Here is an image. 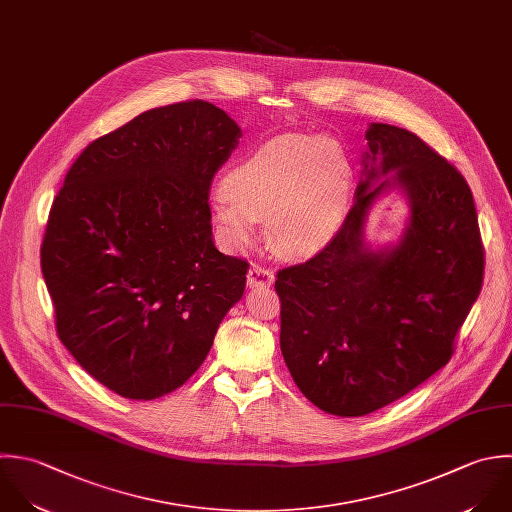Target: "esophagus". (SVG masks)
<instances>
[{"label":"esophagus","mask_w":512,"mask_h":512,"mask_svg":"<svg viewBox=\"0 0 512 512\" xmlns=\"http://www.w3.org/2000/svg\"><path fill=\"white\" fill-rule=\"evenodd\" d=\"M273 281H275L273 271L263 265H253L247 273L249 287H269V285H273Z\"/></svg>","instance_id":"34e87169"}]
</instances>
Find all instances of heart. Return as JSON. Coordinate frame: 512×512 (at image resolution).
I'll use <instances>...</instances> for the list:
<instances>
[{
	"mask_svg": "<svg viewBox=\"0 0 512 512\" xmlns=\"http://www.w3.org/2000/svg\"><path fill=\"white\" fill-rule=\"evenodd\" d=\"M211 213L233 247H247L269 219L271 245L289 257L325 249L351 199L343 149L325 137H283L237 161L223 177Z\"/></svg>",
	"mask_w": 512,
	"mask_h": 512,
	"instance_id": "heart-1",
	"label": "heart"
}]
</instances>
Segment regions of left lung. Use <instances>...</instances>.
I'll return each mask as SVG.
<instances>
[{
  "label": "left lung",
  "instance_id": "1",
  "mask_svg": "<svg viewBox=\"0 0 512 512\" xmlns=\"http://www.w3.org/2000/svg\"><path fill=\"white\" fill-rule=\"evenodd\" d=\"M357 199L335 239L277 271L281 353L301 393L339 417H363L411 393L455 353L483 289L485 247L469 183L419 135L371 123ZM398 175L412 205L402 243L371 252L362 229ZM384 181L381 182L380 179Z\"/></svg>",
  "mask_w": 512,
  "mask_h": 512
}]
</instances>
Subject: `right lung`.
Segmentation results:
<instances>
[{"label":"right lung","instance_id":"obj_1","mask_svg":"<svg viewBox=\"0 0 512 512\" xmlns=\"http://www.w3.org/2000/svg\"><path fill=\"white\" fill-rule=\"evenodd\" d=\"M239 137L203 99L149 109L91 141L53 199L41 273L57 337L125 399L179 389L243 297L249 263L215 249L209 207Z\"/></svg>","mask_w":512,"mask_h":512}]
</instances>
